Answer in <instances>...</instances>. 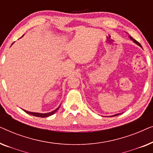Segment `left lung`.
Returning a JSON list of instances; mask_svg holds the SVG:
<instances>
[{
  "instance_id": "8db88e82",
  "label": "left lung",
  "mask_w": 153,
  "mask_h": 153,
  "mask_svg": "<svg viewBox=\"0 0 153 153\" xmlns=\"http://www.w3.org/2000/svg\"><path fill=\"white\" fill-rule=\"evenodd\" d=\"M129 38H130V39H131V40H132V41L134 42L135 44H137V45H139V47H141L142 48V47H141V45H140V44H139V42H137V40H135V39H134V38H133V37H131L130 36V35H129ZM119 114H115V115H114V116H118V115H119Z\"/></svg>"
}]
</instances>
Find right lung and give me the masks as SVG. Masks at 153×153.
Segmentation results:
<instances>
[{
  "label": "right lung",
  "instance_id": "right-lung-1",
  "mask_svg": "<svg viewBox=\"0 0 153 153\" xmlns=\"http://www.w3.org/2000/svg\"><path fill=\"white\" fill-rule=\"evenodd\" d=\"M23 36H24V35H23ZM12 44H13V43H12ZM60 105H61V104H60ZM60 105L58 106L57 108H56L55 110L49 112V113H45V114H42V113H36V112H30V111H28L24 110V109H23V110H24L26 113H27V114H30V115H32V116H33L40 117V118H45V117H49L50 116H51V115H53V114H55V113L58 111V108H59Z\"/></svg>",
  "mask_w": 153,
  "mask_h": 153
}]
</instances>
